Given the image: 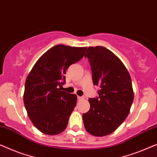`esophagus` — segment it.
Segmentation results:
<instances>
[{
  "label": "esophagus",
  "mask_w": 157,
  "mask_h": 157,
  "mask_svg": "<svg viewBox=\"0 0 157 157\" xmlns=\"http://www.w3.org/2000/svg\"><path fill=\"white\" fill-rule=\"evenodd\" d=\"M78 100H79V101H82V100L85 99V98H84L83 97H78Z\"/></svg>",
  "instance_id": "esophagus-1"
}]
</instances>
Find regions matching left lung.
I'll return each instance as SVG.
<instances>
[{"mask_svg": "<svg viewBox=\"0 0 157 157\" xmlns=\"http://www.w3.org/2000/svg\"><path fill=\"white\" fill-rule=\"evenodd\" d=\"M88 58L99 97L90 98V109L82 115L86 130L96 137L114 132L129 113L134 99L132 81L127 68L113 52L104 46L88 47Z\"/></svg>", "mask_w": 157, "mask_h": 157, "instance_id": "obj_1", "label": "left lung"}]
</instances>
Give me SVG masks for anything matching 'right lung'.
<instances>
[{"mask_svg":"<svg viewBox=\"0 0 157 157\" xmlns=\"http://www.w3.org/2000/svg\"><path fill=\"white\" fill-rule=\"evenodd\" d=\"M86 47L58 44L44 53L25 82V109L32 123L44 134L55 135L66 128L77 96L62 91L66 70L85 55Z\"/></svg>","mask_w":157,"mask_h":157,"instance_id":"obj_1","label":"right lung"}]
</instances>
